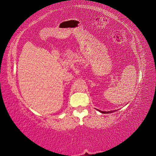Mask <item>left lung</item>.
Masks as SVG:
<instances>
[{
  "label": "left lung",
  "mask_w": 156,
  "mask_h": 156,
  "mask_svg": "<svg viewBox=\"0 0 156 156\" xmlns=\"http://www.w3.org/2000/svg\"><path fill=\"white\" fill-rule=\"evenodd\" d=\"M98 111H100V112H101V113H103V114H107V113H111V112H115V111H100V110H98Z\"/></svg>",
  "instance_id": "8db88e82"
}]
</instances>
